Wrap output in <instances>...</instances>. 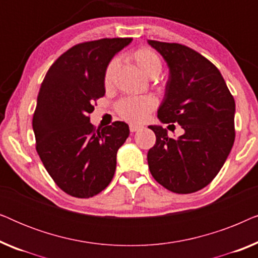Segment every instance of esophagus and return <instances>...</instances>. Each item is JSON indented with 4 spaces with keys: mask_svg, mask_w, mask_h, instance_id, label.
Here are the masks:
<instances>
[{
    "mask_svg": "<svg viewBox=\"0 0 258 258\" xmlns=\"http://www.w3.org/2000/svg\"><path fill=\"white\" fill-rule=\"evenodd\" d=\"M130 132L132 133H135V132H139V130L142 128V125H139V124H130Z\"/></svg>",
    "mask_w": 258,
    "mask_h": 258,
    "instance_id": "esophagus-1",
    "label": "esophagus"
}]
</instances>
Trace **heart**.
<instances>
[{
	"instance_id": "b5f03b06",
	"label": "heart",
	"mask_w": 258,
	"mask_h": 258,
	"mask_svg": "<svg viewBox=\"0 0 258 258\" xmlns=\"http://www.w3.org/2000/svg\"><path fill=\"white\" fill-rule=\"evenodd\" d=\"M133 61L139 67V69L144 75L149 79H155L160 75L162 70V62L156 52L147 48H142L133 52ZM118 67L117 59H112L109 63L107 70L104 74V83L109 86L112 81V76ZM156 102L151 96H141V97H128L119 102L117 105L118 114L123 118L132 122H141L146 118L147 114L155 108Z\"/></svg>"
}]
</instances>
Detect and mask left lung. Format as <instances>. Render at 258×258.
<instances>
[{
  "label": "left lung",
  "mask_w": 258,
  "mask_h": 258,
  "mask_svg": "<svg viewBox=\"0 0 258 258\" xmlns=\"http://www.w3.org/2000/svg\"><path fill=\"white\" fill-rule=\"evenodd\" d=\"M169 69L157 110L162 123L184 130L170 139L167 129L149 125L156 143L148 151L153 177L176 194L207 186L223 167L235 141V101L223 76L199 52L178 43L148 40Z\"/></svg>",
  "instance_id": "obj_1"
}]
</instances>
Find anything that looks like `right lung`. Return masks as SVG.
Listing matches in <instances>:
<instances>
[{
    "instance_id": "1",
    "label": "right lung",
    "mask_w": 258,
    "mask_h": 258,
    "mask_svg": "<svg viewBox=\"0 0 258 258\" xmlns=\"http://www.w3.org/2000/svg\"><path fill=\"white\" fill-rule=\"evenodd\" d=\"M132 38L80 43L56 59L37 96L33 129L36 150L48 174L63 191L88 199L108 186L117 150L129 125L116 121L95 132L89 114L104 96V74L112 57Z\"/></svg>"
}]
</instances>
